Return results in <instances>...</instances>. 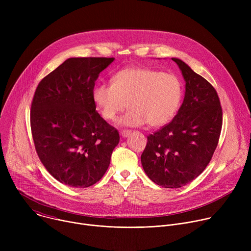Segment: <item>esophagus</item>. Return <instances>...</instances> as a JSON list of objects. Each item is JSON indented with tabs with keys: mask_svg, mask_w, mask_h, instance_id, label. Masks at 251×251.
<instances>
[{
	"mask_svg": "<svg viewBox=\"0 0 251 251\" xmlns=\"http://www.w3.org/2000/svg\"><path fill=\"white\" fill-rule=\"evenodd\" d=\"M131 134V130H129V129H125V130H122L121 131V135H122V137H128L129 135Z\"/></svg>",
	"mask_w": 251,
	"mask_h": 251,
	"instance_id": "obj_1",
	"label": "esophagus"
}]
</instances>
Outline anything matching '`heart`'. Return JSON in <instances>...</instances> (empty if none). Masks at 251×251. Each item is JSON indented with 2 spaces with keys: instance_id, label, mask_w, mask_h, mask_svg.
I'll list each match as a JSON object with an SVG mask.
<instances>
[{
  "instance_id": "obj_1",
  "label": "heart",
  "mask_w": 251,
  "mask_h": 251,
  "mask_svg": "<svg viewBox=\"0 0 251 251\" xmlns=\"http://www.w3.org/2000/svg\"><path fill=\"white\" fill-rule=\"evenodd\" d=\"M183 92V84L175 75L152 68L129 67L118 71L112 84L96 85L93 98L106 120L114 121L128 104L130 110L120 120L122 125L147 123L160 127L176 114Z\"/></svg>"
}]
</instances>
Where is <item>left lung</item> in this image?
Masks as SVG:
<instances>
[{
	"instance_id": "8db88e82",
	"label": "left lung",
	"mask_w": 251,
	"mask_h": 251,
	"mask_svg": "<svg viewBox=\"0 0 251 251\" xmlns=\"http://www.w3.org/2000/svg\"><path fill=\"white\" fill-rule=\"evenodd\" d=\"M182 70L186 93L175 118L147 136L141 163L158 186L181 188L200 176L217 149L223 109L217 90L183 60L172 58Z\"/></svg>"
}]
</instances>
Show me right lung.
Wrapping results in <instances>:
<instances>
[{"label":"right lung","mask_w":251,"mask_h":251,"mask_svg":"<svg viewBox=\"0 0 251 251\" xmlns=\"http://www.w3.org/2000/svg\"><path fill=\"white\" fill-rule=\"evenodd\" d=\"M114 57H71L35 89L30 129L37 154L61 184L87 188L110 164L119 132L96 111L93 89Z\"/></svg>","instance_id":"obj_1"}]
</instances>
